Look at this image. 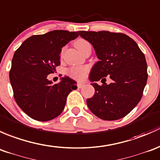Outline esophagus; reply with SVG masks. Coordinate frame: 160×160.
I'll return each mask as SVG.
<instances>
[{
	"label": "esophagus",
	"mask_w": 160,
	"mask_h": 160,
	"mask_svg": "<svg viewBox=\"0 0 160 160\" xmlns=\"http://www.w3.org/2000/svg\"><path fill=\"white\" fill-rule=\"evenodd\" d=\"M77 86H78V88H82V87L84 86V83L83 82H78V83H77Z\"/></svg>",
	"instance_id": "34e87169"
}]
</instances>
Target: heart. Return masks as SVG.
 <instances>
[{
    "label": "heart",
    "mask_w": 160,
    "mask_h": 160,
    "mask_svg": "<svg viewBox=\"0 0 160 160\" xmlns=\"http://www.w3.org/2000/svg\"><path fill=\"white\" fill-rule=\"evenodd\" d=\"M88 45H90V44L85 39L78 38L75 42V46L80 52H82ZM87 72H88V68L85 67H74L69 69L68 74L71 77L76 79H83L86 75Z\"/></svg>",
    "instance_id": "1"
}]
</instances>
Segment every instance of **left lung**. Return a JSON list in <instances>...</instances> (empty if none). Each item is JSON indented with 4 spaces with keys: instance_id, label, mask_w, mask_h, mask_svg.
<instances>
[{
    "instance_id": "left-lung-1",
    "label": "left lung",
    "mask_w": 160,
    "mask_h": 160,
    "mask_svg": "<svg viewBox=\"0 0 160 160\" xmlns=\"http://www.w3.org/2000/svg\"><path fill=\"white\" fill-rule=\"evenodd\" d=\"M78 34L93 46L98 62L89 75L95 95L87 99L88 108L104 120H117L128 115L140 101L147 82L144 54L133 39L122 33L80 31ZM108 76L113 82H103ZM102 79L103 84L96 82Z\"/></svg>"
}]
</instances>
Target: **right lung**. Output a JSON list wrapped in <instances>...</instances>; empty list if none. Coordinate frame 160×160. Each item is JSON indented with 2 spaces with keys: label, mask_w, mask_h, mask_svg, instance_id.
<instances>
[{
  "label": "right lung",
  "mask_w": 160,
  "mask_h": 160,
  "mask_svg": "<svg viewBox=\"0 0 160 160\" xmlns=\"http://www.w3.org/2000/svg\"><path fill=\"white\" fill-rule=\"evenodd\" d=\"M78 36L75 31H49L28 38L14 52L9 74L14 99L33 119L45 122L58 116L68 94L77 88V82L68 76L53 85L48 75L60 65L62 48Z\"/></svg>",
  "instance_id": "1"
}]
</instances>
